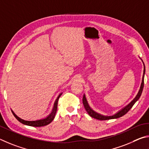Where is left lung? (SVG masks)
<instances>
[{"label": "left lung", "instance_id": "left-lung-1", "mask_svg": "<svg viewBox=\"0 0 149 149\" xmlns=\"http://www.w3.org/2000/svg\"><path fill=\"white\" fill-rule=\"evenodd\" d=\"M143 65H144V63H143ZM145 72V65H144V70H143L142 82H141V84L139 90V92H138L137 95L135 96V98L128 104V105L125 106L124 108H122L121 109V110L118 111L116 113L114 114L113 115H112V116H105V115H103V114H101L100 113H97V112H95V111H93V109L90 107V106L89 105V104H88V101L86 100V95H85V94H84V95H83V98H82V102H83V105H84V106L86 111H87L88 114H89L90 116H92V118L100 120H106L118 118H120V117L124 116V114H126L127 112H128L130 109H132L133 105H134L135 102H136V101L139 100L141 95L142 92H143V86H144Z\"/></svg>", "mask_w": 149, "mask_h": 149}]
</instances>
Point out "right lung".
<instances>
[{
  "mask_svg": "<svg viewBox=\"0 0 149 149\" xmlns=\"http://www.w3.org/2000/svg\"><path fill=\"white\" fill-rule=\"evenodd\" d=\"M62 93H63V92L60 93L59 95L57 96L56 100H55L53 108H52V109L51 113H49L48 115L44 118L40 119V120H32V121L25 120L22 119L21 118H19V116H17L12 110V112L13 114H14V116L15 117V118H16L18 121L20 122L21 123H22L23 124L27 125V126H33V127H41V126H46V125H48L49 123H51V122L53 121V120L54 119V117H55V115H56L57 109V102H58L59 98L60 96L61 95Z\"/></svg>",
  "mask_w": 149,
  "mask_h": 149,
  "instance_id": "obj_1",
  "label": "right lung"
}]
</instances>
